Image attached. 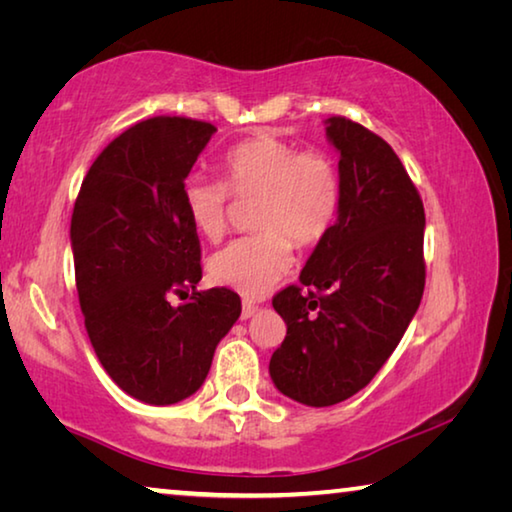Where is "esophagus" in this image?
I'll return each mask as SVG.
<instances>
[{
    "instance_id": "obj_1",
    "label": "esophagus",
    "mask_w": 512,
    "mask_h": 512,
    "mask_svg": "<svg viewBox=\"0 0 512 512\" xmlns=\"http://www.w3.org/2000/svg\"><path fill=\"white\" fill-rule=\"evenodd\" d=\"M255 311H257V305H255V302L244 300V307H241V318L248 320L250 316H255Z\"/></svg>"
}]
</instances>
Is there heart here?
<instances>
[{"instance_id":"heart-1","label":"heart","mask_w":512,"mask_h":512,"mask_svg":"<svg viewBox=\"0 0 512 512\" xmlns=\"http://www.w3.org/2000/svg\"><path fill=\"white\" fill-rule=\"evenodd\" d=\"M221 176L223 185L189 176L180 187V201L198 235L219 241L228 230V194L237 201L257 198L253 225L262 232L216 250L207 271L216 284L259 298L291 273L296 262L291 239L311 246L332 230L341 201L339 173L325 153L255 137L223 155Z\"/></svg>"}]
</instances>
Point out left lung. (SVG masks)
Instances as JSON below:
<instances>
[{"label":"left lung","instance_id":"8db88e82","mask_svg":"<svg viewBox=\"0 0 512 512\" xmlns=\"http://www.w3.org/2000/svg\"><path fill=\"white\" fill-rule=\"evenodd\" d=\"M339 153L341 201L332 230L273 309L287 336L268 372L277 391L305 406L359 393L402 341L424 291V207L395 151L345 117L325 119Z\"/></svg>","mask_w":512,"mask_h":512}]
</instances>
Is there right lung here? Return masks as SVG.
Returning <instances> with one entry per match:
<instances>
[{
	"instance_id": "1",
	"label": "right lung",
	"mask_w": 512,
	"mask_h": 512,
	"mask_svg": "<svg viewBox=\"0 0 512 512\" xmlns=\"http://www.w3.org/2000/svg\"><path fill=\"white\" fill-rule=\"evenodd\" d=\"M216 128L185 117L140 121L85 176L72 214L76 289L90 343L135 400L169 406L194 395L214 350L241 316L230 289L198 291L201 244L180 187ZM193 298L173 308V292Z\"/></svg>"
}]
</instances>
